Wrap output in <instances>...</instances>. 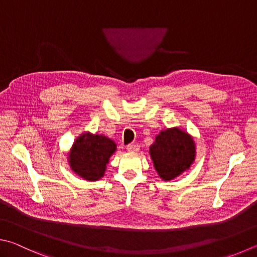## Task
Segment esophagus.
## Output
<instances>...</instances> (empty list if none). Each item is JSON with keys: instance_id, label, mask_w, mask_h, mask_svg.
<instances>
[{"instance_id": "34e87169", "label": "esophagus", "mask_w": 257, "mask_h": 257, "mask_svg": "<svg viewBox=\"0 0 257 257\" xmlns=\"http://www.w3.org/2000/svg\"><path fill=\"white\" fill-rule=\"evenodd\" d=\"M127 151L129 153H137L139 152V145L137 144H130L127 146Z\"/></svg>"}]
</instances>
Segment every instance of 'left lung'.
Segmentation results:
<instances>
[{"mask_svg":"<svg viewBox=\"0 0 257 257\" xmlns=\"http://www.w3.org/2000/svg\"><path fill=\"white\" fill-rule=\"evenodd\" d=\"M195 149L193 137L185 130L173 127L157 135L149 147V155L158 176L163 181H171L193 164L197 155Z\"/></svg>","mask_w":257,"mask_h":257,"instance_id":"left-lung-1","label":"left lung"}]
</instances>
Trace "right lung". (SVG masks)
I'll return each instance as SVG.
<instances>
[{
	"label": "right lung",
	"mask_w": 257,
	"mask_h": 257,
	"mask_svg": "<svg viewBox=\"0 0 257 257\" xmlns=\"http://www.w3.org/2000/svg\"><path fill=\"white\" fill-rule=\"evenodd\" d=\"M116 151V144L103 135L84 132L68 152L71 170L86 181H97L104 176L110 157Z\"/></svg>",
	"instance_id": "add662e5"
}]
</instances>
